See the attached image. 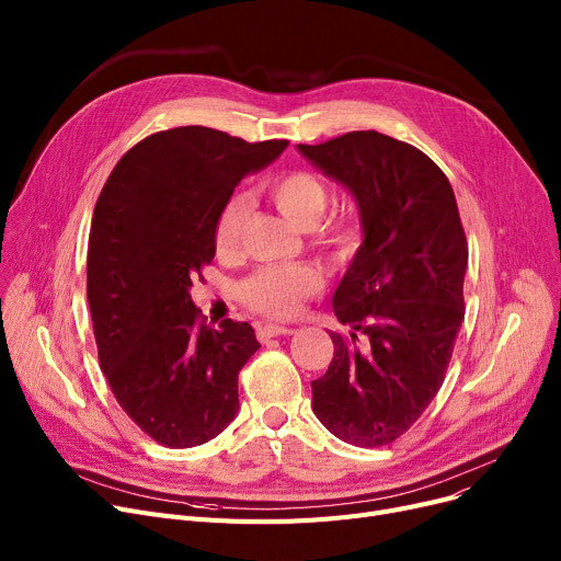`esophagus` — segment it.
I'll list each match as a JSON object with an SVG mask.
<instances>
[{"mask_svg": "<svg viewBox=\"0 0 561 561\" xmlns=\"http://www.w3.org/2000/svg\"><path fill=\"white\" fill-rule=\"evenodd\" d=\"M288 334H293V330L290 328H282V325H261L256 330V339L261 343H265L268 339H275V336H288Z\"/></svg>", "mask_w": 561, "mask_h": 561, "instance_id": "esophagus-1", "label": "esophagus"}]
</instances>
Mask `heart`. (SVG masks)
I'll use <instances>...</instances> for the list:
<instances>
[{"mask_svg": "<svg viewBox=\"0 0 561 561\" xmlns=\"http://www.w3.org/2000/svg\"><path fill=\"white\" fill-rule=\"evenodd\" d=\"M271 199L277 209L302 229L313 231L318 245L345 256L355 252L364 241V220L357 211H336L330 218L317 222L330 204V188L322 176L311 170L298 168L265 182ZM250 211V202L243 193L231 195L218 214L214 227V245L220 256H231L241 248L243 225ZM322 279L311 265H263L236 286L239 302L265 318H293L302 302L320 290Z\"/></svg>", "mask_w": 561, "mask_h": 561, "instance_id": "1", "label": "heart"}]
</instances>
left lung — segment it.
<instances>
[{"instance_id": "1", "label": "left lung", "mask_w": 561, "mask_h": 561, "mask_svg": "<svg viewBox=\"0 0 561 561\" xmlns=\"http://www.w3.org/2000/svg\"><path fill=\"white\" fill-rule=\"evenodd\" d=\"M300 152L357 197L366 231L334 293L339 322L355 332H330L334 359L311 381L313 414L345 444L389 446L444 385L463 320L468 241L455 191L419 147L377 131Z\"/></svg>"}]
</instances>
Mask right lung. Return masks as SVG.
<instances>
[{
  "label": "right lung",
  "mask_w": 561,
  "mask_h": 561,
  "mask_svg": "<svg viewBox=\"0 0 561 561\" xmlns=\"http://www.w3.org/2000/svg\"><path fill=\"white\" fill-rule=\"evenodd\" d=\"M286 145L199 125L157 131L123 154L98 197L85 293L100 366L125 414L165 448L204 444L239 411L254 330L231 318L206 325L188 290L216 256L222 204Z\"/></svg>",
  "instance_id": "obj_1"
}]
</instances>
